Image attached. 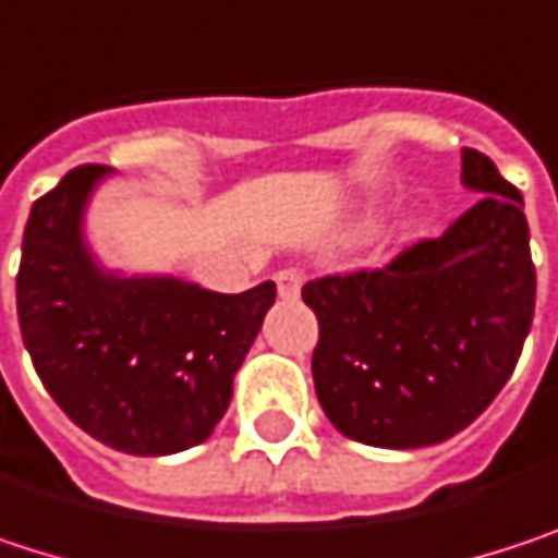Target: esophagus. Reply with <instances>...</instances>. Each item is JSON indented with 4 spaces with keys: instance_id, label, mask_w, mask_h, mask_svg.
Returning <instances> with one entry per match:
<instances>
[{
    "instance_id": "obj_1",
    "label": "esophagus",
    "mask_w": 558,
    "mask_h": 558,
    "mask_svg": "<svg viewBox=\"0 0 558 558\" xmlns=\"http://www.w3.org/2000/svg\"><path fill=\"white\" fill-rule=\"evenodd\" d=\"M275 280H278V293L280 296H296L300 293V287H303V271L300 268H283V271H278L275 275Z\"/></svg>"
}]
</instances>
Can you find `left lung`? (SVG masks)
<instances>
[{
  "label": "left lung",
  "instance_id": "8db88e82",
  "mask_svg": "<svg viewBox=\"0 0 558 558\" xmlns=\"http://www.w3.org/2000/svg\"><path fill=\"white\" fill-rule=\"evenodd\" d=\"M462 186L482 199L439 239L388 268L310 280L319 319L313 385L329 423L365 446H436L507 385L536 306L520 190L462 148Z\"/></svg>",
  "mask_w": 558,
  "mask_h": 558
}]
</instances>
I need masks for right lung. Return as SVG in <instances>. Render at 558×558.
Here are the masks:
<instances>
[{
    "label": "right lung",
    "mask_w": 558,
    "mask_h": 558,
    "mask_svg": "<svg viewBox=\"0 0 558 558\" xmlns=\"http://www.w3.org/2000/svg\"><path fill=\"white\" fill-rule=\"evenodd\" d=\"M112 168L70 170L28 216L19 326L57 407L129 456H170L213 436L278 287L216 293L173 275L106 268L86 209Z\"/></svg>",
    "instance_id": "add662e5"
}]
</instances>
